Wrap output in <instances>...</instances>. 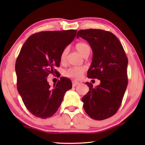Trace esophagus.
<instances>
[{
	"instance_id": "esophagus-1",
	"label": "esophagus",
	"mask_w": 145,
	"mask_h": 145,
	"mask_svg": "<svg viewBox=\"0 0 145 145\" xmlns=\"http://www.w3.org/2000/svg\"><path fill=\"white\" fill-rule=\"evenodd\" d=\"M79 84V82H78V81H75V80H74V81L72 82V86L73 87H75L76 86Z\"/></svg>"
}]
</instances>
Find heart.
Listing matches in <instances>:
<instances>
[{"instance_id": "heart-1", "label": "heart", "mask_w": 145, "mask_h": 145, "mask_svg": "<svg viewBox=\"0 0 145 145\" xmlns=\"http://www.w3.org/2000/svg\"><path fill=\"white\" fill-rule=\"evenodd\" d=\"M75 48L82 56H88L91 52V47L88 43L85 42H80L76 44ZM68 48H65L61 53L60 59L61 62H65L68 54ZM85 71L84 67H75L68 68L65 72V75L67 77L78 79L79 78Z\"/></svg>"}]
</instances>
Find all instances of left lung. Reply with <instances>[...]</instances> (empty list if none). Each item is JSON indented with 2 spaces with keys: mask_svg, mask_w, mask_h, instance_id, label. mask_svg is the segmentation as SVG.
Returning a JSON list of instances; mask_svg holds the SVG:
<instances>
[{
  "mask_svg": "<svg viewBox=\"0 0 145 145\" xmlns=\"http://www.w3.org/2000/svg\"><path fill=\"white\" fill-rule=\"evenodd\" d=\"M89 43L93 59L88 77L100 80L95 88L86 82L89 91L82 97L86 112L97 120H103L116 113L128 84L127 67L128 59L121 43L114 34L101 29H85L78 31Z\"/></svg>",
  "mask_w": 145,
  "mask_h": 145,
  "instance_id": "left-lung-1",
  "label": "left lung"
}]
</instances>
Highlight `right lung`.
I'll use <instances>...</instances> for the list:
<instances>
[{
  "label": "right lung",
  "mask_w": 145,
  "mask_h": 145,
  "mask_svg": "<svg viewBox=\"0 0 145 145\" xmlns=\"http://www.w3.org/2000/svg\"><path fill=\"white\" fill-rule=\"evenodd\" d=\"M77 31H44L29 36L15 64L17 89L32 114L47 118L57 111L64 95L72 88L69 78L61 77L53 88L46 80L57 72L64 49L74 40Z\"/></svg>",
  "instance_id": "add662e5"
}]
</instances>
